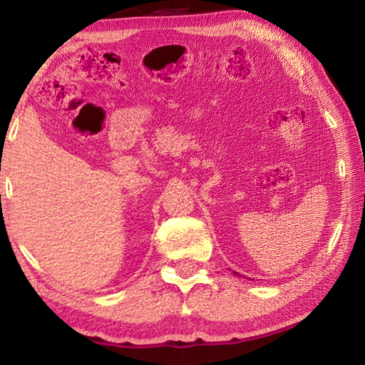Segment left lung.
<instances>
[{
    "label": "left lung",
    "instance_id": "left-lung-1",
    "mask_svg": "<svg viewBox=\"0 0 365 365\" xmlns=\"http://www.w3.org/2000/svg\"><path fill=\"white\" fill-rule=\"evenodd\" d=\"M235 274H238V272H235Z\"/></svg>",
    "mask_w": 365,
    "mask_h": 365
}]
</instances>
